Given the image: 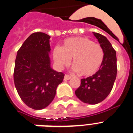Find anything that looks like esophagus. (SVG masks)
I'll use <instances>...</instances> for the list:
<instances>
[{
    "label": "esophagus",
    "instance_id": "obj_1",
    "mask_svg": "<svg viewBox=\"0 0 133 133\" xmlns=\"http://www.w3.org/2000/svg\"><path fill=\"white\" fill-rule=\"evenodd\" d=\"M70 78H71V77H70V75H64V81H68V80H70Z\"/></svg>",
    "mask_w": 133,
    "mask_h": 133
}]
</instances>
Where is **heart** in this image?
Segmentation results:
<instances>
[{"mask_svg": "<svg viewBox=\"0 0 133 133\" xmlns=\"http://www.w3.org/2000/svg\"><path fill=\"white\" fill-rule=\"evenodd\" d=\"M104 56L101 46L83 36L66 38L61 47H55L53 50V58L60 67L69 65L72 58L74 70L85 77L92 76L99 70Z\"/></svg>", "mask_w": 133, "mask_h": 133, "instance_id": "obj_1", "label": "heart"}]
</instances>
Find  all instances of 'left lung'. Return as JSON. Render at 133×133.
<instances>
[{
	"label": "left lung",
	"mask_w": 133,
	"mask_h": 133,
	"mask_svg": "<svg viewBox=\"0 0 133 133\" xmlns=\"http://www.w3.org/2000/svg\"><path fill=\"white\" fill-rule=\"evenodd\" d=\"M104 52L103 64L92 77L81 79L75 95L84 103L95 104L107 97L113 87L117 77V66L116 51L107 38L97 32H93Z\"/></svg>",
	"instance_id": "left-lung-1"
}]
</instances>
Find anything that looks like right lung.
<instances>
[{"mask_svg":"<svg viewBox=\"0 0 133 133\" xmlns=\"http://www.w3.org/2000/svg\"><path fill=\"white\" fill-rule=\"evenodd\" d=\"M50 38L41 32L32 33L18 49L15 60V87L22 101L35 110L49 106L64 77L50 67Z\"/></svg>","mask_w":133,"mask_h":133,"instance_id":"1","label":"right lung"}]
</instances>
